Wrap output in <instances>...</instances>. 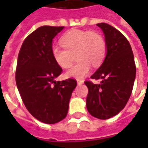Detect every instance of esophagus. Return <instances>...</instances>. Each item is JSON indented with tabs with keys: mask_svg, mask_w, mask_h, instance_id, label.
Listing matches in <instances>:
<instances>
[{
	"mask_svg": "<svg viewBox=\"0 0 148 148\" xmlns=\"http://www.w3.org/2000/svg\"><path fill=\"white\" fill-rule=\"evenodd\" d=\"M77 82L78 85H82V84L84 83V81H82V80H77Z\"/></svg>",
	"mask_w": 148,
	"mask_h": 148,
	"instance_id": "esophagus-1",
	"label": "esophagus"
}]
</instances>
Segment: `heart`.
<instances>
[{
    "label": "heart",
    "instance_id": "b5f03b06",
    "mask_svg": "<svg viewBox=\"0 0 148 148\" xmlns=\"http://www.w3.org/2000/svg\"><path fill=\"white\" fill-rule=\"evenodd\" d=\"M61 46L53 45L52 57L61 68H68L71 64V55L76 53L78 61L66 71L68 78L82 79L88 74L91 65L96 67L101 64L106 54V43L104 37L97 32L71 29L61 38Z\"/></svg>",
    "mask_w": 148,
    "mask_h": 148
}]
</instances>
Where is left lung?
Wrapping results in <instances>:
<instances>
[{
    "mask_svg": "<svg viewBox=\"0 0 148 148\" xmlns=\"http://www.w3.org/2000/svg\"><path fill=\"white\" fill-rule=\"evenodd\" d=\"M105 34L106 56L99 69L90 77L102 79L100 84L85 82L89 92L88 112L99 119H108L125 107L131 95L136 77V66L130 43L115 28L99 23Z\"/></svg>",
    "mask_w": 148,
    "mask_h": 148,
    "instance_id": "1",
    "label": "left lung"
}]
</instances>
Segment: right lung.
Here are the masks:
<instances>
[{
	"mask_svg": "<svg viewBox=\"0 0 148 148\" xmlns=\"http://www.w3.org/2000/svg\"><path fill=\"white\" fill-rule=\"evenodd\" d=\"M63 26L44 25L26 38L20 48L15 72L18 90L26 109L41 122L53 124L65 119L77 81L55 79L62 69L56 64L51 49L53 38Z\"/></svg>",
	"mask_w": 148,
	"mask_h": 148,
	"instance_id": "add662e5",
	"label": "right lung"
}]
</instances>
